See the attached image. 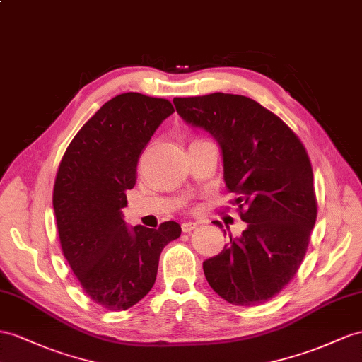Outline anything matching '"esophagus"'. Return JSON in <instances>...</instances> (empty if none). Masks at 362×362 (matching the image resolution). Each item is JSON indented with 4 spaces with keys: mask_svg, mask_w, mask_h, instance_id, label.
Instances as JSON below:
<instances>
[{
    "mask_svg": "<svg viewBox=\"0 0 362 362\" xmlns=\"http://www.w3.org/2000/svg\"><path fill=\"white\" fill-rule=\"evenodd\" d=\"M196 228H197V223H194V221H185V223H182L183 233H191V230H194Z\"/></svg>",
    "mask_w": 362,
    "mask_h": 362,
    "instance_id": "34e87169",
    "label": "esophagus"
}]
</instances>
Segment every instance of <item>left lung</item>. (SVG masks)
I'll return each instance as SVG.
<instances>
[{"label": "left lung", "mask_w": 362, "mask_h": 362, "mask_svg": "<svg viewBox=\"0 0 362 362\" xmlns=\"http://www.w3.org/2000/svg\"><path fill=\"white\" fill-rule=\"evenodd\" d=\"M175 111L220 145L226 188L246 229L203 262L209 286L235 305L271 300L298 271L317 220L313 173L305 148L258 102L212 93L174 98ZM212 223L221 228L218 221Z\"/></svg>", "instance_id": "obj_1"}]
</instances>
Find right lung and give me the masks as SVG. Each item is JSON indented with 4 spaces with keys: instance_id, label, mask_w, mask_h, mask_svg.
<instances>
[{
    "instance_id": "add662e5",
    "label": "right lung",
    "mask_w": 362,
    "mask_h": 362,
    "mask_svg": "<svg viewBox=\"0 0 362 362\" xmlns=\"http://www.w3.org/2000/svg\"><path fill=\"white\" fill-rule=\"evenodd\" d=\"M174 113L170 100L141 93L110 99L73 137L59 163L53 209L64 257L90 298L127 310L154 286L162 249L182 228L127 226L122 208L151 136Z\"/></svg>"
}]
</instances>
